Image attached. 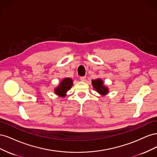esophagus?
I'll return each mask as SVG.
<instances>
[{"instance_id":"obj_1","label":"esophagus","mask_w":157,"mask_h":157,"mask_svg":"<svg viewBox=\"0 0 157 157\" xmlns=\"http://www.w3.org/2000/svg\"><path fill=\"white\" fill-rule=\"evenodd\" d=\"M80 80H81V81H82V82H84V81H86V77H80Z\"/></svg>"}]
</instances>
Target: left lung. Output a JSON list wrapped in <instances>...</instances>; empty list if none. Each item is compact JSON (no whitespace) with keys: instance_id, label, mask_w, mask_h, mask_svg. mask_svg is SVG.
Here are the masks:
<instances>
[{"instance_id":"left-lung-1","label":"left lung","mask_w":157,"mask_h":157,"mask_svg":"<svg viewBox=\"0 0 157 157\" xmlns=\"http://www.w3.org/2000/svg\"><path fill=\"white\" fill-rule=\"evenodd\" d=\"M92 85L94 90L101 96H105L109 93L108 87L103 84V80L101 78L92 80Z\"/></svg>"}]
</instances>
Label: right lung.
<instances>
[{"label": "right lung", "instance_id": "1", "mask_svg": "<svg viewBox=\"0 0 157 157\" xmlns=\"http://www.w3.org/2000/svg\"><path fill=\"white\" fill-rule=\"evenodd\" d=\"M73 80L70 78H64L61 80V81L54 88V93L61 98H64L66 96L68 90H69L73 86Z\"/></svg>", "mask_w": 157, "mask_h": 157}]
</instances>
